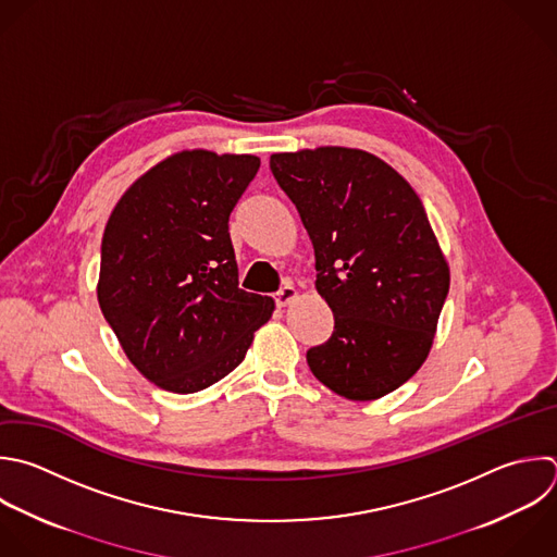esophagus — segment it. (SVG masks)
I'll list each match as a JSON object with an SVG mask.
<instances>
[{"label": "esophagus", "instance_id": "34e87169", "mask_svg": "<svg viewBox=\"0 0 557 557\" xmlns=\"http://www.w3.org/2000/svg\"><path fill=\"white\" fill-rule=\"evenodd\" d=\"M298 296V292L294 289V285H289V283H285L278 292H276V296H274V300H276V305L278 307H285V305H289L294 298Z\"/></svg>", "mask_w": 557, "mask_h": 557}]
</instances>
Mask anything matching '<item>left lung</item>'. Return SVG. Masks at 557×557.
I'll list each match as a JSON object with an SVG mask.
<instances>
[{
	"label": "left lung",
	"mask_w": 557,
	"mask_h": 557,
	"mask_svg": "<svg viewBox=\"0 0 557 557\" xmlns=\"http://www.w3.org/2000/svg\"><path fill=\"white\" fill-rule=\"evenodd\" d=\"M315 252L331 337L307 350L311 372L350 400L381 398L416 374L448 294V265L409 183L363 150L270 157Z\"/></svg>",
	"instance_id": "8db88e82"
}]
</instances>
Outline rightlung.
Segmentation results:
<instances>
[{"mask_svg": "<svg viewBox=\"0 0 557 557\" xmlns=\"http://www.w3.org/2000/svg\"><path fill=\"white\" fill-rule=\"evenodd\" d=\"M252 154L178 152L113 209L98 300L133 366L168 392L194 394L235 370L274 311L239 289L228 218L257 176Z\"/></svg>", "mask_w": 557, "mask_h": 557, "instance_id": "1", "label": "right lung"}]
</instances>
